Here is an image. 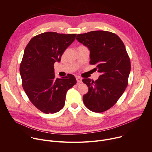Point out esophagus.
<instances>
[{
    "label": "esophagus",
    "mask_w": 152,
    "mask_h": 152,
    "mask_svg": "<svg viewBox=\"0 0 152 152\" xmlns=\"http://www.w3.org/2000/svg\"><path fill=\"white\" fill-rule=\"evenodd\" d=\"M76 80H77V83H82V78H80V77L76 76Z\"/></svg>",
    "instance_id": "1"
}]
</instances>
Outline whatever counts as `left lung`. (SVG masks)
<instances>
[{
  "label": "left lung",
  "mask_w": 152,
  "mask_h": 152,
  "mask_svg": "<svg viewBox=\"0 0 152 152\" xmlns=\"http://www.w3.org/2000/svg\"><path fill=\"white\" fill-rule=\"evenodd\" d=\"M76 39L88 49L90 63L100 73L96 81L82 80L88 87L83 103L91 111L104 112L115 104L127 85L131 62L125 46L116 34L104 31L77 34Z\"/></svg>",
  "instance_id": "1"
}]
</instances>
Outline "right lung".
Segmentation results:
<instances>
[{"label": "right lung", "instance_id": "add662e5", "mask_svg": "<svg viewBox=\"0 0 152 152\" xmlns=\"http://www.w3.org/2000/svg\"><path fill=\"white\" fill-rule=\"evenodd\" d=\"M76 34L48 32L33 37L26 46L20 66L23 88L32 104L46 114L58 112L65 104L67 91L76 83L73 75L56 78L54 64Z\"/></svg>", "mask_w": 152, "mask_h": 152}]
</instances>
